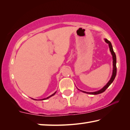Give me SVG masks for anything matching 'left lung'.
Returning a JSON list of instances; mask_svg holds the SVG:
<instances>
[{"mask_svg": "<svg viewBox=\"0 0 130 130\" xmlns=\"http://www.w3.org/2000/svg\"><path fill=\"white\" fill-rule=\"evenodd\" d=\"M104 40L105 41V42L108 43L109 45V50L110 52H111L112 56V58H113V72H112V74L111 78L110 79L109 81L108 82L105 86L103 88L101 89L99 91H96V92H85V91H82L84 93H86L88 94H98L100 93H102L103 92H104L105 90H106L110 85L113 82L114 79H115L116 75V54L115 53V52H113V48H112V44L111 43V42L109 41L108 39H104Z\"/></svg>", "mask_w": 130, "mask_h": 130, "instance_id": "obj_1", "label": "left lung"}]
</instances>
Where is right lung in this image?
<instances>
[{"label": "right lung", "instance_id": "obj_1", "mask_svg": "<svg viewBox=\"0 0 130 130\" xmlns=\"http://www.w3.org/2000/svg\"><path fill=\"white\" fill-rule=\"evenodd\" d=\"M56 93V92H54V93H53V94H52V95H50V96H49V97H47V98H45V99H41V100H46V99H49V98H50V97H52V96H53V95H54L55 94V93ZM34 100H36V99H34Z\"/></svg>", "mask_w": 130, "mask_h": 130}]
</instances>
